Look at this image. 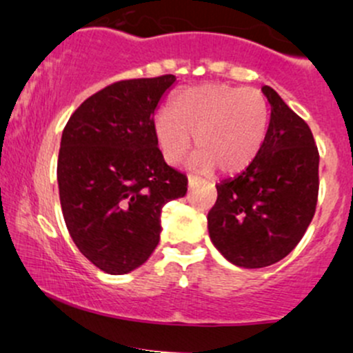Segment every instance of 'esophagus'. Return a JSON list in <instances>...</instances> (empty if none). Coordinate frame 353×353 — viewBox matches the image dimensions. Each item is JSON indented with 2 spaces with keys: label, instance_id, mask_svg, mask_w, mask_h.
Segmentation results:
<instances>
[{
  "label": "esophagus",
  "instance_id": "esophagus-1",
  "mask_svg": "<svg viewBox=\"0 0 353 353\" xmlns=\"http://www.w3.org/2000/svg\"><path fill=\"white\" fill-rule=\"evenodd\" d=\"M188 179H189V185H191V188H192V185H194V184L197 183V181H199V177H197V176H192V174H191V176H189Z\"/></svg>",
  "mask_w": 353,
  "mask_h": 353
}]
</instances>
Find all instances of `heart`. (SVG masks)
I'll use <instances>...</instances> for the list:
<instances>
[{
	"label": "heart",
	"mask_w": 353,
	"mask_h": 353,
	"mask_svg": "<svg viewBox=\"0 0 353 353\" xmlns=\"http://www.w3.org/2000/svg\"><path fill=\"white\" fill-rule=\"evenodd\" d=\"M172 113L161 110L154 119L157 144L169 164L183 159L194 135L199 149L194 168L241 172L258 157L268 134L270 107L258 88L228 83L185 88L174 99Z\"/></svg>",
	"instance_id": "heart-1"
}]
</instances>
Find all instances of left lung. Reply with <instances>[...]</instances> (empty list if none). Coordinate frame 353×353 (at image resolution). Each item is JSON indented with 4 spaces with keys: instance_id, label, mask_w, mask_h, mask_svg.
Wrapping results in <instances>:
<instances>
[{
    "instance_id": "1",
    "label": "left lung",
    "mask_w": 353,
    "mask_h": 353,
    "mask_svg": "<svg viewBox=\"0 0 353 353\" xmlns=\"http://www.w3.org/2000/svg\"><path fill=\"white\" fill-rule=\"evenodd\" d=\"M268 134L258 157L236 177L216 184L208 214L211 241L243 268H265L292 253L319 201V149L308 123L273 88Z\"/></svg>"
}]
</instances>
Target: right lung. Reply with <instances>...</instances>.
Here are the masks:
<instances>
[{"mask_svg": "<svg viewBox=\"0 0 353 353\" xmlns=\"http://www.w3.org/2000/svg\"><path fill=\"white\" fill-rule=\"evenodd\" d=\"M174 75L120 80L77 108L61 134L57 177L65 224L88 261L129 273L161 239V212L188 177L165 164L154 115Z\"/></svg>", "mask_w": 353, "mask_h": 353, "instance_id": "1", "label": "right lung"}]
</instances>
